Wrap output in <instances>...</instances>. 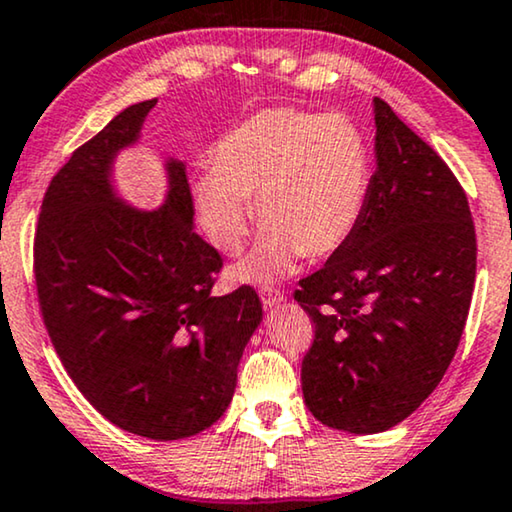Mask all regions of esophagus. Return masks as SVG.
<instances>
[{
	"instance_id": "obj_1",
	"label": "esophagus",
	"mask_w": 512,
	"mask_h": 512,
	"mask_svg": "<svg viewBox=\"0 0 512 512\" xmlns=\"http://www.w3.org/2000/svg\"><path fill=\"white\" fill-rule=\"evenodd\" d=\"M260 297H262V304L267 306V309H274V306L283 302V295L276 288H262Z\"/></svg>"
}]
</instances>
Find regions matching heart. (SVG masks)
Returning <instances> with one entry per match:
<instances>
[{
  "label": "heart",
  "mask_w": 512,
  "mask_h": 512,
  "mask_svg": "<svg viewBox=\"0 0 512 512\" xmlns=\"http://www.w3.org/2000/svg\"><path fill=\"white\" fill-rule=\"evenodd\" d=\"M370 185V145L351 119L271 109L222 135L213 168L192 180V199L201 231L227 255L243 248L257 199L267 229L231 278L271 283L304 255L342 250L363 220Z\"/></svg>",
  "instance_id": "b5f03b06"
}]
</instances>
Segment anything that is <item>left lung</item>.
<instances>
[{
    "label": "left lung",
    "mask_w": 512,
    "mask_h": 512,
    "mask_svg": "<svg viewBox=\"0 0 512 512\" xmlns=\"http://www.w3.org/2000/svg\"><path fill=\"white\" fill-rule=\"evenodd\" d=\"M370 196L358 229L295 299L316 325L302 393L320 424L370 435L410 417L445 377L475 285V227L447 163L372 100Z\"/></svg>",
    "instance_id": "obj_1"
}]
</instances>
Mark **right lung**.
<instances>
[{
    "mask_svg": "<svg viewBox=\"0 0 512 512\" xmlns=\"http://www.w3.org/2000/svg\"><path fill=\"white\" fill-rule=\"evenodd\" d=\"M154 105L126 107L53 177L34 278L51 342L88 403L114 426L166 442L227 412L264 313L248 285L210 297L222 257L194 231L185 161L161 159V206L138 208L119 192V156L140 147Z\"/></svg>",
    "mask_w": 512,
    "mask_h": 512,
    "instance_id": "obj_1",
    "label": "right lung"
}]
</instances>
